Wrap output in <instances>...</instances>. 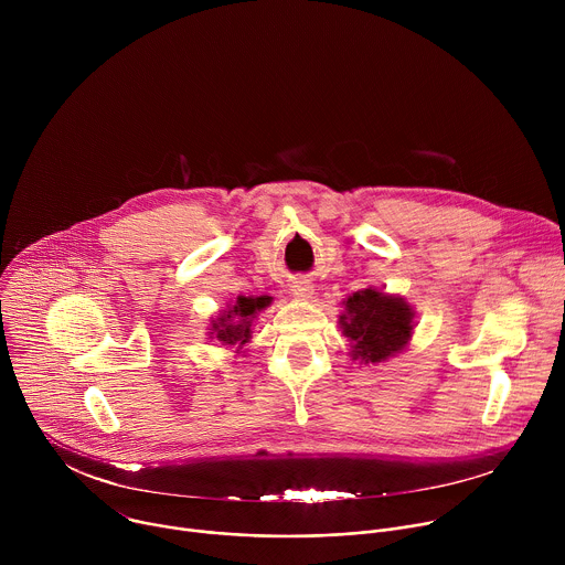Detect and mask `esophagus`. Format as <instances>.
Wrapping results in <instances>:
<instances>
[{"mask_svg": "<svg viewBox=\"0 0 565 565\" xmlns=\"http://www.w3.org/2000/svg\"><path fill=\"white\" fill-rule=\"evenodd\" d=\"M290 292H292L295 297H299V299H308V297L312 295V284H310L308 279H295V281L290 284Z\"/></svg>", "mask_w": 565, "mask_h": 565, "instance_id": "esophagus-1", "label": "esophagus"}]
</instances>
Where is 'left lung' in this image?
I'll return each mask as SVG.
<instances>
[{
  "label": "left lung",
  "instance_id": "1",
  "mask_svg": "<svg viewBox=\"0 0 565 565\" xmlns=\"http://www.w3.org/2000/svg\"><path fill=\"white\" fill-rule=\"evenodd\" d=\"M340 317L344 335L351 340L353 360L375 364L407 347L414 331V310L402 297L373 288L353 292Z\"/></svg>",
  "mask_w": 565,
  "mask_h": 565
}]
</instances>
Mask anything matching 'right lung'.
Listing matches in <instances>:
<instances>
[{
    "label": "right lung",
    "instance_id": "right-lung-1",
    "mask_svg": "<svg viewBox=\"0 0 565 565\" xmlns=\"http://www.w3.org/2000/svg\"><path fill=\"white\" fill-rule=\"evenodd\" d=\"M270 303V297H238L236 303L225 310L214 324L212 331L223 344L244 347L250 340L253 315Z\"/></svg>",
    "mask_w": 565,
    "mask_h": 565
}]
</instances>
